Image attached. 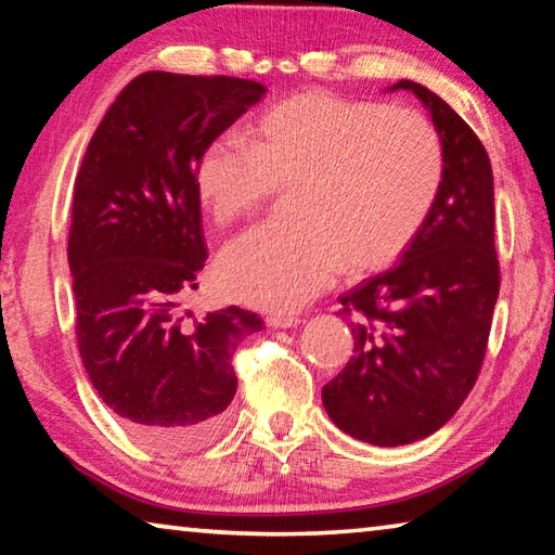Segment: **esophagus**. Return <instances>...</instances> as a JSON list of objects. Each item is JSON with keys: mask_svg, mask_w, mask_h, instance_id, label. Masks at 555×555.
I'll use <instances>...</instances> for the list:
<instances>
[{"mask_svg": "<svg viewBox=\"0 0 555 555\" xmlns=\"http://www.w3.org/2000/svg\"><path fill=\"white\" fill-rule=\"evenodd\" d=\"M267 325L269 327H296V325H300V318L298 315H267Z\"/></svg>", "mask_w": 555, "mask_h": 555, "instance_id": "esophagus-1", "label": "esophagus"}]
</instances>
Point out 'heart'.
I'll list each match as a JSON object with an SVG mask.
<instances>
[{
  "instance_id": "obj_1",
  "label": "heart",
  "mask_w": 555,
  "mask_h": 555,
  "mask_svg": "<svg viewBox=\"0 0 555 555\" xmlns=\"http://www.w3.org/2000/svg\"><path fill=\"white\" fill-rule=\"evenodd\" d=\"M195 195L218 224L247 220L291 188V224H267L222 251L224 296L259 311H296L337 271L362 276L391 267L434 212L446 149L416 109L298 92L269 107L249 144L220 137L195 164Z\"/></svg>"
}]
</instances>
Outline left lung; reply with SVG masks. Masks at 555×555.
<instances>
[{
	"mask_svg": "<svg viewBox=\"0 0 555 555\" xmlns=\"http://www.w3.org/2000/svg\"><path fill=\"white\" fill-rule=\"evenodd\" d=\"M397 88L430 109L446 149V181L399 264L340 296L354 354L323 387L333 424L384 448L436 434L473 391L502 281L487 149L436 92L411 80Z\"/></svg>",
	"mask_w": 555,
	"mask_h": 555,
	"instance_id": "obj_1",
	"label": "left lung"
}]
</instances>
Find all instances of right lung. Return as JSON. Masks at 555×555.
Segmentation results:
<instances>
[{"label":"right lung","mask_w":555,"mask_h":555,"mask_svg":"<svg viewBox=\"0 0 555 555\" xmlns=\"http://www.w3.org/2000/svg\"><path fill=\"white\" fill-rule=\"evenodd\" d=\"M267 95L232 75H137L92 134L73 191L75 337L98 397L158 450L210 440L237 391L234 347L261 318L230 306L198 323L178 300L205 267L195 164Z\"/></svg>","instance_id":"obj_1"}]
</instances>
